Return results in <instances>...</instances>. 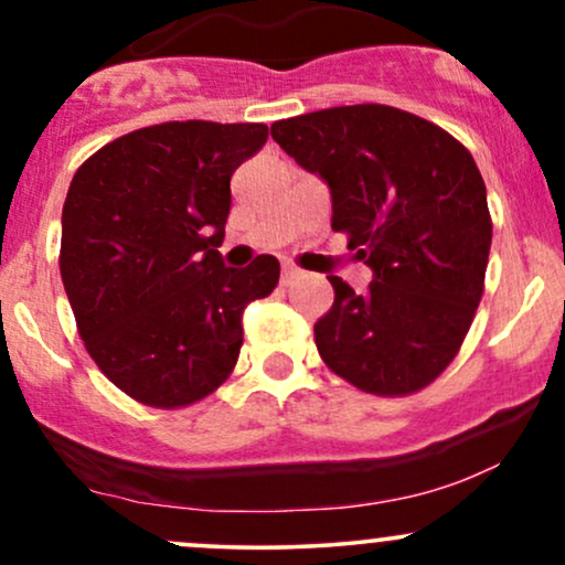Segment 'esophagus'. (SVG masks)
I'll list each match as a JSON object with an SVG mask.
<instances>
[{
  "label": "esophagus",
  "mask_w": 565,
  "mask_h": 565,
  "mask_svg": "<svg viewBox=\"0 0 565 565\" xmlns=\"http://www.w3.org/2000/svg\"><path fill=\"white\" fill-rule=\"evenodd\" d=\"M300 278H302V270L300 268H295V265H284V270H281V284H284V287H289V284L300 281Z\"/></svg>",
  "instance_id": "34e87169"
}]
</instances>
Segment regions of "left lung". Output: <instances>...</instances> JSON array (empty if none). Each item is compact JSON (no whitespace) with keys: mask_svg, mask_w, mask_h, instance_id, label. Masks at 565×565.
<instances>
[{"mask_svg":"<svg viewBox=\"0 0 565 565\" xmlns=\"http://www.w3.org/2000/svg\"><path fill=\"white\" fill-rule=\"evenodd\" d=\"M332 191V228L372 268L366 291L329 276L316 321L323 364L374 395L430 385L462 348L483 297L491 215L476 159L433 121L380 103L270 125Z\"/></svg>","mask_w":565,"mask_h":565,"instance_id":"left-lung-1","label":"left lung"}]
</instances>
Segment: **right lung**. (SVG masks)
<instances>
[{
    "instance_id": "1",
    "label": "right lung",
    "mask_w": 565,
    "mask_h": 565,
    "mask_svg": "<svg viewBox=\"0 0 565 565\" xmlns=\"http://www.w3.org/2000/svg\"><path fill=\"white\" fill-rule=\"evenodd\" d=\"M265 125L164 121L93 153L63 204L61 276L93 361L129 398L180 408L238 361L242 313L278 284V260L225 268L231 174Z\"/></svg>"
}]
</instances>
